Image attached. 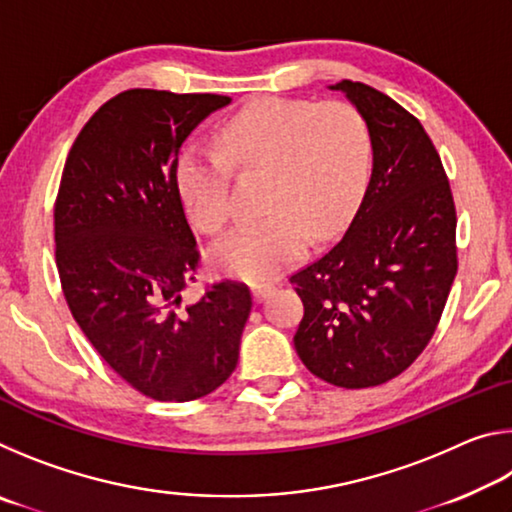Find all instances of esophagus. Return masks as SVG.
Returning a JSON list of instances; mask_svg holds the SVG:
<instances>
[{
	"instance_id": "34e87169",
	"label": "esophagus",
	"mask_w": 512,
	"mask_h": 512,
	"mask_svg": "<svg viewBox=\"0 0 512 512\" xmlns=\"http://www.w3.org/2000/svg\"><path fill=\"white\" fill-rule=\"evenodd\" d=\"M271 291H273V284H257V287H253V298L257 302H262Z\"/></svg>"
}]
</instances>
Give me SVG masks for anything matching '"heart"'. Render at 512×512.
<instances>
[{
	"label": "heart",
	"instance_id": "heart-1",
	"mask_svg": "<svg viewBox=\"0 0 512 512\" xmlns=\"http://www.w3.org/2000/svg\"><path fill=\"white\" fill-rule=\"evenodd\" d=\"M230 167L264 171V214L223 239L212 264L223 275L264 282L296 262L309 239L323 244L348 225L370 178V128L348 101L266 97L223 121L216 146L185 144L176 162L178 194L207 235L232 221Z\"/></svg>",
	"mask_w": 512,
	"mask_h": 512
}]
</instances>
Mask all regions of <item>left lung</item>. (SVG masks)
Segmentation results:
<instances>
[{
	"mask_svg": "<svg viewBox=\"0 0 512 512\" xmlns=\"http://www.w3.org/2000/svg\"><path fill=\"white\" fill-rule=\"evenodd\" d=\"M366 119L372 176L345 235L289 277L305 305L293 336L311 375L339 388L386 384L427 348L458 271L456 205L418 117L343 79Z\"/></svg>",
	"mask_w": 512,
	"mask_h": 512,
	"instance_id": "left-lung-1",
	"label": "left lung"
}]
</instances>
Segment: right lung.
Segmentation results:
<instances>
[{"label": "right lung", "instance_id": "1", "mask_svg": "<svg viewBox=\"0 0 512 512\" xmlns=\"http://www.w3.org/2000/svg\"><path fill=\"white\" fill-rule=\"evenodd\" d=\"M228 103L225 94L119 92L81 128L54 203L69 311L101 359L158 402L216 391L237 368L253 307L250 289L235 280L183 305L201 250L178 194V153Z\"/></svg>", "mask_w": 512, "mask_h": 512}]
</instances>
